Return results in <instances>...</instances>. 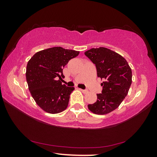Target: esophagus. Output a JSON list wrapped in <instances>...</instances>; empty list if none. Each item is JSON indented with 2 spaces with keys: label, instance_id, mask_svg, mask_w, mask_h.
Masks as SVG:
<instances>
[{
  "label": "esophagus",
  "instance_id": "34e87169",
  "mask_svg": "<svg viewBox=\"0 0 157 157\" xmlns=\"http://www.w3.org/2000/svg\"><path fill=\"white\" fill-rule=\"evenodd\" d=\"M79 90H80V91H81L82 93H83V94H86V93L88 92V91H86V90H83V89H79Z\"/></svg>",
  "mask_w": 157,
  "mask_h": 157
}]
</instances>
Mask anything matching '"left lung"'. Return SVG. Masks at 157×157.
Masks as SVG:
<instances>
[{
	"instance_id": "8db88e82",
	"label": "left lung",
	"mask_w": 157,
	"mask_h": 157,
	"mask_svg": "<svg viewBox=\"0 0 157 157\" xmlns=\"http://www.w3.org/2000/svg\"><path fill=\"white\" fill-rule=\"evenodd\" d=\"M85 55L95 64L98 78L104 80L102 94L89 109L98 115H105L118 108L128 94L132 82V69L124 57L107 48H91Z\"/></svg>"
}]
</instances>
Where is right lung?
<instances>
[{
    "instance_id": "1",
    "label": "right lung",
    "mask_w": 157,
    "mask_h": 157,
    "mask_svg": "<svg viewBox=\"0 0 157 157\" xmlns=\"http://www.w3.org/2000/svg\"><path fill=\"white\" fill-rule=\"evenodd\" d=\"M79 51L52 47L35 53L28 61L26 80L31 95L37 105L47 113L62 112L68 105L75 88L62 84L63 68Z\"/></svg>"
}]
</instances>
